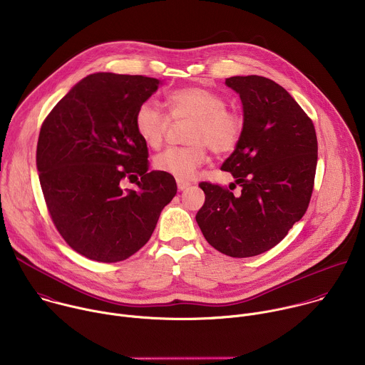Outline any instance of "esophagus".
Masks as SVG:
<instances>
[{
	"label": "esophagus",
	"instance_id": "1",
	"mask_svg": "<svg viewBox=\"0 0 365 365\" xmlns=\"http://www.w3.org/2000/svg\"><path fill=\"white\" fill-rule=\"evenodd\" d=\"M176 182H178V189L179 190H185V189H187L190 186V182H187L185 179H176Z\"/></svg>",
	"mask_w": 365,
	"mask_h": 365
}]
</instances>
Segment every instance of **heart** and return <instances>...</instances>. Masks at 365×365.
I'll list each match as a JSON object with an SVG mask.
<instances>
[{
	"label": "heart",
	"instance_id": "b5f03b06",
	"mask_svg": "<svg viewBox=\"0 0 365 365\" xmlns=\"http://www.w3.org/2000/svg\"><path fill=\"white\" fill-rule=\"evenodd\" d=\"M169 118L190 120L186 128L187 145L170 147L154 158L159 172L187 179L206 162L207 147L217 155L232 153L244 133V120L227 108V99L205 86H186L169 92L165 98ZM153 101H144L135 110L134 128L150 148L163 145L170 121Z\"/></svg>",
	"mask_w": 365,
	"mask_h": 365
}]
</instances>
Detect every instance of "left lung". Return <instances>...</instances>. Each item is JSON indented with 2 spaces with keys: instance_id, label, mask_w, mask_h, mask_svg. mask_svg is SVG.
Masks as SVG:
<instances>
[{
  "instance_id": "8db88e82",
  "label": "left lung",
  "mask_w": 365,
  "mask_h": 365,
  "mask_svg": "<svg viewBox=\"0 0 365 365\" xmlns=\"http://www.w3.org/2000/svg\"><path fill=\"white\" fill-rule=\"evenodd\" d=\"M244 133L224 162L235 183L200 182L205 203L196 222L220 252L244 258L269 251L304 215L315 185L318 138L314 121L292 95L264 76H232ZM240 185V192L232 190Z\"/></svg>"
}]
</instances>
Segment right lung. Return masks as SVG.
Masks as SVG:
<instances>
[{
  "mask_svg": "<svg viewBox=\"0 0 365 365\" xmlns=\"http://www.w3.org/2000/svg\"><path fill=\"white\" fill-rule=\"evenodd\" d=\"M159 83L143 75H89L41 124L36 165L48 215L89 259L117 263L137 252L178 192L172 175L147 172L148 148L134 128L137 107ZM125 180L139 189L124 191Z\"/></svg>",
  "mask_w": 365,
  "mask_h": 365,
  "instance_id": "1",
  "label": "right lung"
}]
</instances>
